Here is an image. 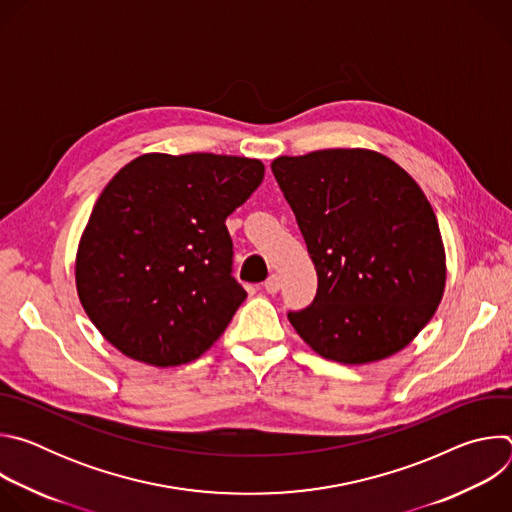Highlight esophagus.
I'll return each mask as SVG.
<instances>
[{
    "instance_id": "esophagus-1",
    "label": "esophagus",
    "mask_w": 512,
    "mask_h": 512,
    "mask_svg": "<svg viewBox=\"0 0 512 512\" xmlns=\"http://www.w3.org/2000/svg\"><path fill=\"white\" fill-rule=\"evenodd\" d=\"M263 287H265V291H267V294H277V291H279V287H281V281H279V275H269L267 277V281L263 283Z\"/></svg>"
}]
</instances>
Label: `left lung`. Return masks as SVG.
I'll use <instances>...</instances> for the list:
<instances>
[{
    "instance_id": "obj_1",
    "label": "left lung",
    "mask_w": 512,
    "mask_h": 512,
    "mask_svg": "<svg viewBox=\"0 0 512 512\" xmlns=\"http://www.w3.org/2000/svg\"><path fill=\"white\" fill-rule=\"evenodd\" d=\"M273 176L316 265L314 302L287 318L324 358L383 360L405 348L444 296L446 251L417 182L371 150L281 156Z\"/></svg>"
}]
</instances>
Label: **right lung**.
Returning a JSON list of instances; mask_svg holds the SVG:
<instances>
[{
	"mask_svg": "<svg viewBox=\"0 0 512 512\" xmlns=\"http://www.w3.org/2000/svg\"><path fill=\"white\" fill-rule=\"evenodd\" d=\"M263 174L239 156L143 154L113 176L75 265L79 300L107 342L176 367L221 338L247 298L225 221Z\"/></svg>",
	"mask_w": 512,
	"mask_h": 512,
	"instance_id": "obj_1",
	"label": "right lung"
}]
</instances>
